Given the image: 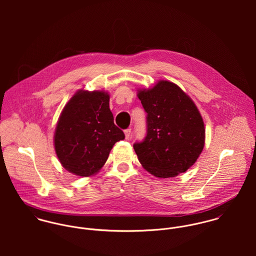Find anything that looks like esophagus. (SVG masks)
<instances>
[{"label": "esophagus", "mask_w": 256, "mask_h": 256, "mask_svg": "<svg viewBox=\"0 0 256 256\" xmlns=\"http://www.w3.org/2000/svg\"><path fill=\"white\" fill-rule=\"evenodd\" d=\"M124 134H125V138H126L127 140H129V138H130V136H131V129H126V130L124 131Z\"/></svg>", "instance_id": "34e87169"}]
</instances>
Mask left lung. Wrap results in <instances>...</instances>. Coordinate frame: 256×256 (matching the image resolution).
Returning <instances> with one entry per match:
<instances>
[{
  "mask_svg": "<svg viewBox=\"0 0 256 256\" xmlns=\"http://www.w3.org/2000/svg\"><path fill=\"white\" fill-rule=\"evenodd\" d=\"M146 112V136L134 150L139 162L160 178L185 172L197 160L205 145L203 118L193 100L176 84L158 80L138 90Z\"/></svg>",
  "mask_w": 256,
  "mask_h": 256,
  "instance_id": "1",
  "label": "left lung"
}]
</instances>
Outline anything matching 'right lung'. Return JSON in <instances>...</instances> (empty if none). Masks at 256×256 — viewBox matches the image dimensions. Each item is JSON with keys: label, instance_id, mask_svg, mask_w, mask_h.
Returning a JSON list of instances; mask_svg holds the SVG:
<instances>
[{"label": "right lung", "instance_id": "right-lung-1", "mask_svg": "<svg viewBox=\"0 0 256 256\" xmlns=\"http://www.w3.org/2000/svg\"><path fill=\"white\" fill-rule=\"evenodd\" d=\"M125 135L113 122L110 94L78 90L62 111L54 134L56 154L69 172L88 178L98 174L114 144Z\"/></svg>", "mask_w": 256, "mask_h": 256}]
</instances>
